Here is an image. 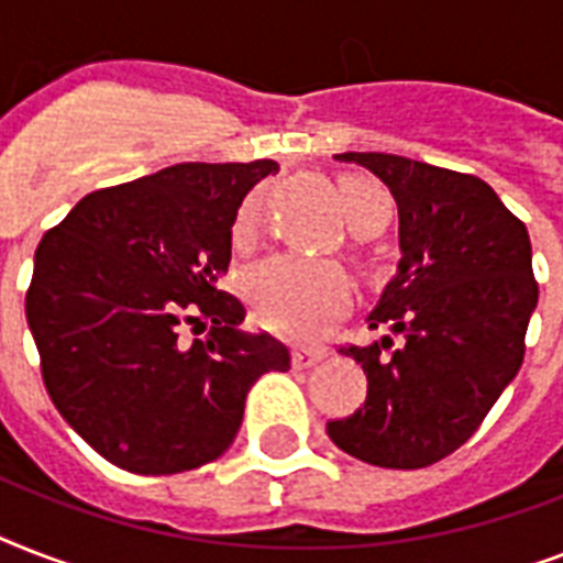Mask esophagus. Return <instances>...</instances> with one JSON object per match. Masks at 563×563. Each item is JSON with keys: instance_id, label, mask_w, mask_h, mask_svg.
<instances>
[{"instance_id": "1", "label": "esophagus", "mask_w": 563, "mask_h": 563, "mask_svg": "<svg viewBox=\"0 0 563 563\" xmlns=\"http://www.w3.org/2000/svg\"><path fill=\"white\" fill-rule=\"evenodd\" d=\"M321 360H324V351H312V347H295L291 351V365L295 368H312Z\"/></svg>"}]
</instances>
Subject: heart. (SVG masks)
Wrapping results in <instances>:
<instances>
[{"instance_id": "obj_1", "label": "heart", "mask_w": 563, "mask_h": 563, "mask_svg": "<svg viewBox=\"0 0 563 563\" xmlns=\"http://www.w3.org/2000/svg\"><path fill=\"white\" fill-rule=\"evenodd\" d=\"M344 216L353 230H362L388 216V198L365 178H342L339 184ZM256 201L247 198L236 216L233 233L247 236L254 228ZM247 298L256 316L277 333L307 342L316 339L335 316L351 303V283L333 263H318L303 256H272L247 274Z\"/></svg>"}]
</instances>
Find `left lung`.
Returning <instances> with one entry per match:
<instances>
[{
  "label": "left lung",
  "mask_w": 563,
  "mask_h": 563,
  "mask_svg": "<svg viewBox=\"0 0 563 563\" xmlns=\"http://www.w3.org/2000/svg\"><path fill=\"white\" fill-rule=\"evenodd\" d=\"M335 161L365 166L391 189L400 263L365 318L388 333L368 347H342L368 376L365 406L330 420L327 435L376 467H427L479 429L520 371L538 307L532 242L473 175L379 152Z\"/></svg>",
  "instance_id": "8db88e82"
}]
</instances>
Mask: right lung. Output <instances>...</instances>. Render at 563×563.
<instances>
[{
	"instance_id": "obj_1",
	"label": "right lung",
	"mask_w": 563,
	"mask_h": 563,
	"mask_svg": "<svg viewBox=\"0 0 563 563\" xmlns=\"http://www.w3.org/2000/svg\"><path fill=\"white\" fill-rule=\"evenodd\" d=\"M274 161L178 163L84 195L40 239L25 318L60 418L122 471L166 476L219 459L251 385L289 371L286 344L242 333L219 289L233 221ZM210 320L187 345L184 323Z\"/></svg>"
}]
</instances>
